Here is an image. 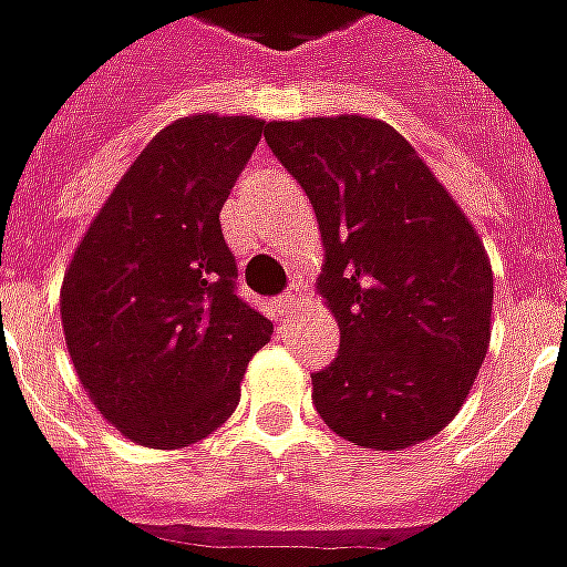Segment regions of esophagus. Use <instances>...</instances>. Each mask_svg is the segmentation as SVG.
<instances>
[{"label": "esophagus", "mask_w": 567, "mask_h": 567, "mask_svg": "<svg viewBox=\"0 0 567 567\" xmlns=\"http://www.w3.org/2000/svg\"><path fill=\"white\" fill-rule=\"evenodd\" d=\"M297 303H300V285H295L291 291H285L282 297H276V312H279L282 319H288V316L297 310Z\"/></svg>", "instance_id": "34e87169"}]
</instances>
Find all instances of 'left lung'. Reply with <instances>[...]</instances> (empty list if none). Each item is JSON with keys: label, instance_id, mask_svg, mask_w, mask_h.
Wrapping results in <instances>:
<instances>
[{"label": "left lung", "instance_id": "1", "mask_svg": "<svg viewBox=\"0 0 567 567\" xmlns=\"http://www.w3.org/2000/svg\"><path fill=\"white\" fill-rule=\"evenodd\" d=\"M310 196L324 245L319 295L340 352L312 374V405L362 449L402 451L442 433L491 343L494 272L476 227L417 150L368 116L264 128Z\"/></svg>", "mask_w": 567, "mask_h": 567}]
</instances>
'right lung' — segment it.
Wrapping results in <instances>:
<instances>
[{"label": "right lung", "instance_id": "add662e5", "mask_svg": "<svg viewBox=\"0 0 567 567\" xmlns=\"http://www.w3.org/2000/svg\"><path fill=\"white\" fill-rule=\"evenodd\" d=\"M264 118L196 113L165 125L63 272L61 322L79 383L125 439L187 449L239 405L272 322L236 295L220 208Z\"/></svg>", "mask_w": 567, "mask_h": 567}]
</instances>
